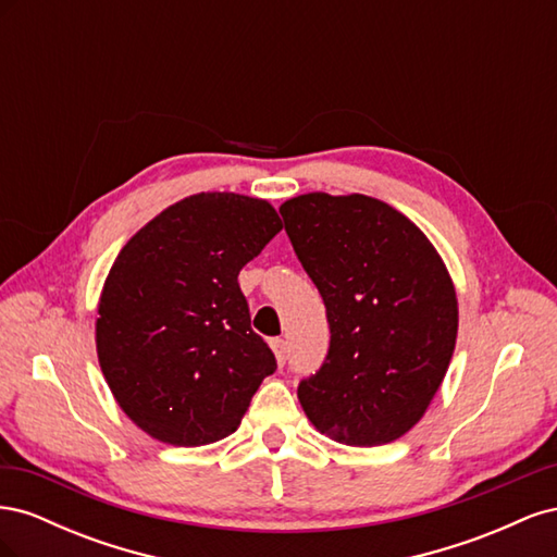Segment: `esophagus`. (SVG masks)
<instances>
[{"mask_svg":"<svg viewBox=\"0 0 557 557\" xmlns=\"http://www.w3.org/2000/svg\"><path fill=\"white\" fill-rule=\"evenodd\" d=\"M269 346H272V350H274V356H276V360H278V364H283L285 360H288V344H285L283 339H272L269 342Z\"/></svg>","mask_w":557,"mask_h":557,"instance_id":"obj_1","label":"esophagus"}]
</instances>
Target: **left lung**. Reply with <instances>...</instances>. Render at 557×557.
Wrapping results in <instances>:
<instances>
[{
  "label": "left lung",
  "mask_w": 557,
  "mask_h": 557,
  "mask_svg": "<svg viewBox=\"0 0 557 557\" xmlns=\"http://www.w3.org/2000/svg\"><path fill=\"white\" fill-rule=\"evenodd\" d=\"M278 211L330 323L323 364L297 387L301 409L334 442L399 440L453 358L458 297L446 264L407 215L374 197L309 193Z\"/></svg>",
  "instance_id": "left-lung-1"
}]
</instances>
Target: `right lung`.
I'll use <instances>...</instances> for the list:
<instances>
[{
  "label": "right lung",
  "mask_w": 557,
  "mask_h": 557,
  "mask_svg": "<svg viewBox=\"0 0 557 557\" xmlns=\"http://www.w3.org/2000/svg\"><path fill=\"white\" fill-rule=\"evenodd\" d=\"M281 227L264 199L199 193L117 252L99 297L97 358L117 407L153 440H225L276 372L237 278Z\"/></svg>",
  "instance_id": "obj_1"
}]
</instances>
